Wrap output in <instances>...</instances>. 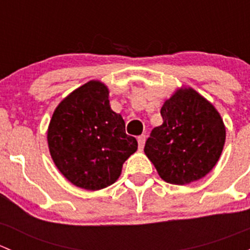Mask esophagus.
<instances>
[{
	"mask_svg": "<svg viewBox=\"0 0 250 250\" xmlns=\"http://www.w3.org/2000/svg\"><path fill=\"white\" fill-rule=\"evenodd\" d=\"M145 140H146L145 135H140V137H138V145H139V150H143V148H144V145H145Z\"/></svg>",
	"mask_w": 250,
	"mask_h": 250,
	"instance_id": "esophagus-1",
	"label": "esophagus"
}]
</instances>
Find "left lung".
I'll use <instances>...</instances> for the list:
<instances>
[{"label": "left lung", "mask_w": 250, "mask_h": 250, "mask_svg": "<svg viewBox=\"0 0 250 250\" xmlns=\"http://www.w3.org/2000/svg\"><path fill=\"white\" fill-rule=\"evenodd\" d=\"M163 123L153 128L144 152L161 179L188 185L218 163L226 139L219 111L191 87L178 88L161 109Z\"/></svg>", "instance_id": "left-lung-1"}]
</instances>
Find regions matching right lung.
I'll return each mask as SVG.
<instances>
[{
	"instance_id": "obj_1",
	"label": "right lung",
	"mask_w": 250,
	"mask_h": 250,
	"mask_svg": "<svg viewBox=\"0 0 250 250\" xmlns=\"http://www.w3.org/2000/svg\"><path fill=\"white\" fill-rule=\"evenodd\" d=\"M52 160L71 184L88 191L112 185L138 150L125 121L111 110L109 88L92 80L59 103L47 130Z\"/></svg>"
}]
</instances>
